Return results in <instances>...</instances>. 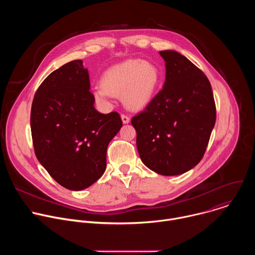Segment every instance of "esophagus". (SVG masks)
Masks as SVG:
<instances>
[{"mask_svg": "<svg viewBox=\"0 0 255 255\" xmlns=\"http://www.w3.org/2000/svg\"><path fill=\"white\" fill-rule=\"evenodd\" d=\"M121 118H122V121H123L124 124H128L130 122V118L127 115H125V114H122Z\"/></svg>", "mask_w": 255, "mask_h": 255, "instance_id": "34e87169", "label": "esophagus"}]
</instances>
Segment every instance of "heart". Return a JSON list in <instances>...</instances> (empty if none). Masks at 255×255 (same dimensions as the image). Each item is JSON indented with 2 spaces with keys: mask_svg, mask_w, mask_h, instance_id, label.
I'll list each match as a JSON object with an SVG mask.
<instances>
[{
  "mask_svg": "<svg viewBox=\"0 0 255 255\" xmlns=\"http://www.w3.org/2000/svg\"><path fill=\"white\" fill-rule=\"evenodd\" d=\"M160 81L157 66L149 61L131 59L105 71L101 85L94 89L100 102L112 96H121L124 105L131 110H141L152 100Z\"/></svg>",
  "mask_w": 255,
  "mask_h": 255,
  "instance_id": "obj_1",
  "label": "heart"
}]
</instances>
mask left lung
I'll use <instances>...</instances> for the list:
<instances>
[{
	"label": "left lung",
	"mask_w": 255,
	"mask_h": 255,
	"mask_svg": "<svg viewBox=\"0 0 255 255\" xmlns=\"http://www.w3.org/2000/svg\"><path fill=\"white\" fill-rule=\"evenodd\" d=\"M165 61L163 89L131 119L142 162L162 175H177L203 158L216 122L211 84L204 72L174 50Z\"/></svg>",
	"instance_id": "8db88e82"
}]
</instances>
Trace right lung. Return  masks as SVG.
<instances>
[{"mask_svg":"<svg viewBox=\"0 0 255 255\" xmlns=\"http://www.w3.org/2000/svg\"><path fill=\"white\" fill-rule=\"evenodd\" d=\"M83 60L65 63L42 82L31 107L35 155L65 189L81 191L105 172L107 147L122 127L117 112L101 114Z\"/></svg>","mask_w":255,"mask_h":255,"instance_id":"right-lung-1","label":"right lung"}]
</instances>
